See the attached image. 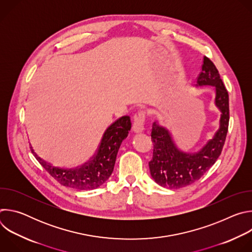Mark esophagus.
Masks as SVG:
<instances>
[{"label": "esophagus", "instance_id": "1", "mask_svg": "<svg viewBox=\"0 0 252 252\" xmlns=\"http://www.w3.org/2000/svg\"><path fill=\"white\" fill-rule=\"evenodd\" d=\"M145 119H146V113L145 112H136L133 116V125H132V130L135 133H140L145 129L143 125H145Z\"/></svg>", "mask_w": 252, "mask_h": 252}]
</instances>
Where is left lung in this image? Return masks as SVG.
<instances>
[{
    "label": "left lung",
    "instance_id": "8db88e82",
    "mask_svg": "<svg viewBox=\"0 0 252 252\" xmlns=\"http://www.w3.org/2000/svg\"><path fill=\"white\" fill-rule=\"evenodd\" d=\"M196 88H214V104L220 118V126L213 136L195 153H186L178 149L170 131L155 121L152 128L154 157L149 162L151 175L160 187L177 189L192 185L214 164L221 154L229 122L228 93L220 79L218 68L206 57Z\"/></svg>",
    "mask_w": 252,
    "mask_h": 252
}]
</instances>
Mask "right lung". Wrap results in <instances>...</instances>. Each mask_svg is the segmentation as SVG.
Returning a JSON list of instances; mask_svg holds the SVG:
<instances>
[{
  "mask_svg": "<svg viewBox=\"0 0 252 252\" xmlns=\"http://www.w3.org/2000/svg\"><path fill=\"white\" fill-rule=\"evenodd\" d=\"M131 128L129 117H122L107 127L94 157L80 168H60L42 159L31 148L32 155L43 167L61 185L79 190L95 189L112 175L117 155Z\"/></svg>",
  "mask_w": 252,
  "mask_h": 252,
  "instance_id": "1",
  "label": "right lung"
}]
</instances>
